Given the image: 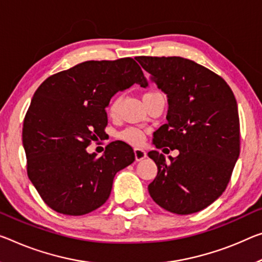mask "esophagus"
Listing matches in <instances>:
<instances>
[{"instance_id":"34e87169","label":"esophagus","mask_w":262,"mask_h":262,"mask_svg":"<svg viewBox=\"0 0 262 262\" xmlns=\"http://www.w3.org/2000/svg\"><path fill=\"white\" fill-rule=\"evenodd\" d=\"M135 157L137 162H139V160H143L146 157V152L142 147H135Z\"/></svg>"}]
</instances>
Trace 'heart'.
<instances>
[{"label": "heart", "instance_id": "b5f03b06", "mask_svg": "<svg viewBox=\"0 0 262 262\" xmlns=\"http://www.w3.org/2000/svg\"><path fill=\"white\" fill-rule=\"evenodd\" d=\"M146 95H148V94H146ZM144 96H145V95H144ZM118 103H119L118 99H115L114 102L111 103L110 108H108L111 114H115V112L117 111ZM120 138L124 139V140H125V142H127V143L137 145V144H140V143L143 142L144 135H143L142 131L138 130V128L128 127V128H126V130H124V131L122 132V134H120Z\"/></svg>", "mask_w": 262, "mask_h": 262}]
</instances>
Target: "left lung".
<instances>
[{
  "label": "left lung",
  "instance_id": "obj_1",
  "mask_svg": "<svg viewBox=\"0 0 262 262\" xmlns=\"http://www.w3.org/2000/svg\"><path fill=\"white\" fill-rule=\"evenodd\" d=\"M136 59L167 96V123L155 132L152 143L157 148L179 151L168 159L158 151L148 152L158 167L148 193L168 212H199L223 194L239 158L234 95L220 76L191 59L178 56Z\"/></svg>",
  "mask_w": 262,
  "mask_h": 262
}]
</instances>
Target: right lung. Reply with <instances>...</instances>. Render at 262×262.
Here are the masks:
<instances>
[{
  "label": "right lung",
  "mask_w": 262,
  "mask_h": 262,
  "mask_svg": "<svg viewBox=\"0 0 262 262\" xmlns=\"http://www.w3.org/2000/svg\"><path fill=\"white\" fill-rule=\"evenodd\" d=\"M146 88L140 67L130 57L86 61L50 76L38 86L23 123L28 177L48 206L83 215L110 196L116 173L135 162L130 145L108 144L97 157L86 147L102 139L105 107L118 91Z\"/></svg>",
  "instance_id": "add662e5"
}]
</instances>
